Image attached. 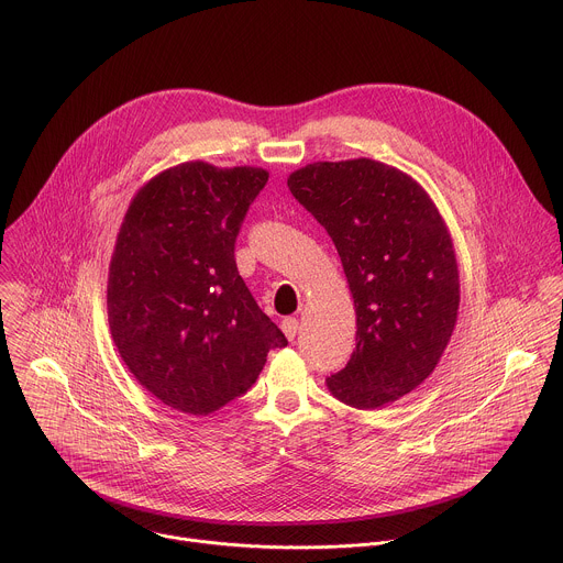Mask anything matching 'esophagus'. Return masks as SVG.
Here are the masks:
<instances>
[{"mask_svg": "<svg viewBox=\"0 0 563 563\" xmlns=\"http://www.w3.org/2000/svg\"><path fill=\"white\" fill-rule=\"evenodd\" d=\"M280 329H283V333L287 335V340H294L296 333H298V320H296V318H285V320L280 322Z\"/></svg>", "mask_w": 563, "mask_h": 563, "instance_id": "34e87169", "label": "esophagus"}]
</instances>
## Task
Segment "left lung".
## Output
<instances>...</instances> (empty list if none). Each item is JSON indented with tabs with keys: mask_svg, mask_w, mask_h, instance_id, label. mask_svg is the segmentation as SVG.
Returning a JSON list of instances; mask_svg holds the SVG:
<instances>
[{
	"mask_svg": "<svg viewBox=\"0 0 563 563\" xmlns=\"http://www.w3.org/2000/svg\"><path fill=\"white\" fill-rule=\"evenodd\" d=\"M287 185L331 236L355 305V351L329 391L355 409L400 400L431 376L457 320V261L438 208L371 158L311 163Z\"/></svg>",
	"mask_w": 563,
	"mask_h": 563,
	"instance_id": "8db88e82",
	"label": "left lung"
}]
</instances>
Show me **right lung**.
<instances>
[{
  "label": "right lung",
  "mask_w": 563,
  "mask_h": 563,
  "mask_svg": "<svg viewBox=\"0 0 563 563\" xmlns=\"http://www.w3.org/2000/svg\"><path fill=\"white\" fill-rule=\"evenodd\" d=\"M269 174L180 163L145 183L117 236L108 322L132 376L163 405L210 416L243 396L285 333L261 311L234 247Z\"/></svg>",
  "instance_id": "add662e5"
}]
</instances>
